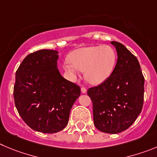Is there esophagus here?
<instances>
[{"instance_id": "esophagus-1", "label": "esophagus", "mask_w": 157, "mask_h": 157, "mask_svg": "<svg viewBox=\"0 0 157 157\" xmlns=\"http://www.w3.org/2000/svg\"><path fill=\"white\" fill-rule=\"evenodd\" d=\"M81 92L83 94H85L86 92H87V89H86L84 87H81Z\"/></svg>"}]
</instances>
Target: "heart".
<instances>
[{
    "instance_id": "heart-1",
    "label": "heart",
    "mask_w": 157,
    "mask_h": 157,
    "mask_svg": "<svg viewBox=\"0 0 157 157\" xmlns=\"http://www.w3.org/2000/svg\"><path fill=\"white\" fill-rule=\"evenodd\" d=\"M70 59L64 64L66 71L74 78L84 71L86 79L95 84L111 75L116 63V53L109 45L89 46L74 51Z\"/></svg>"
}]
</instances>
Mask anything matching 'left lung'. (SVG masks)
Returning <instances> with one entry per match:
<instances>
[{"mask_svg":"<svg viewBox=\"0 0 157 157\" xmlns=\"http://www.w3.org/2000/svg\"><path fill=\"white\" fill-rule=\"evenodd\" d=\"M111 43L118 54L116 65L103 83L88 89L87 95L93 103L95 127L116 134L129 128L141 113L145 80L137 58L120 42Z\"/></svg>","mask_w":157,"mask_h":157,"instance_id":"8db88e82","label":"left lung"}]
</instances>
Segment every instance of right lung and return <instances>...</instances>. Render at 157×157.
I'll return each mask as SVG.
<instances>
[{
	"label": "right lung",
	"mask_w": 157,
	"mask_h": 157,
	"mask_svg": "<svg viewBox=\"0 0 157 157\" xmlns=\"http://www.w3.org/2000/svg\"><path fill=\"white\" fill-rule=\"evenodd\" d=\"M58 52L41 49L23 59L15 74L14 99L23 121L35 131L56 133L68 124L80 88L61 76Z\"/></svg>",
	"instance_id": "obj_1"
}]
</instances>
